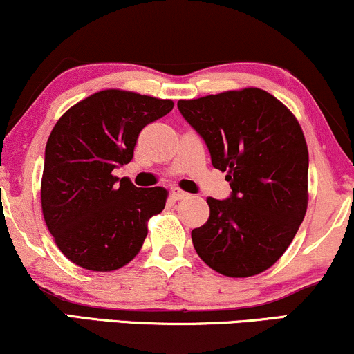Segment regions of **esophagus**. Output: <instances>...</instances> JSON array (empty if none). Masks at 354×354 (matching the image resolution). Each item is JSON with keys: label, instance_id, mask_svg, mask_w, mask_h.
Here are the masks:
<instances>
[{"label": "esophagus", "instance_id": "esophagus-1", "mask_svg": "<svg viewBox=\"0 0 354 354\" xmlns=\"http://www.w3.org/2000/svg\"><path fill=\"white\" fill-rule=\"evenodd\" d=\"M188 196V193H185V191L180 189V188H173L171 189V198L173 200H185V198Z\"/></svg>", "mask_w": 354, "mask_h": 354}]
</instances>
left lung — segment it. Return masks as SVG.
Masks as SVG:
<instances>
[{
	"instance_id": "8db88e82",
	"label": "left lung",
	"mask_w": 354,
	"mask_h": 354,
	"mask_svg": "<svg viewBox=\"0 0 354 354\" xmlns=\"http://www.w3.org/2000/svg\"><path fill=\"white\" fill-rule=\"evenodd\" d=\"M178 109L205 140L214 168L228 173L231 186L228 200H206L208 221L191 231L194 250L219 274L263 273L288 250L306 214L301 126L259 88L180 100Z\"/></svg>"
}]
</instances>
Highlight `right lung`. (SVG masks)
<instances>
[{"label":"right lung","instance_id":"obj_1","mask_svg":"<svg viewBox=\"0 0 354 354\" xmlns=\"http://www.w3.org/2000/svg\"><path fill=\"white\" fill-rule=\"evenodd\" d=\"M171 100L103 89L59 118L44 151L41 208L56 246L89 271H115L140 253L168 191L136 188L113 169L133 160L138 135Z\"/></svg>","mask_w":354,"mask_h":354}]
</instances>
